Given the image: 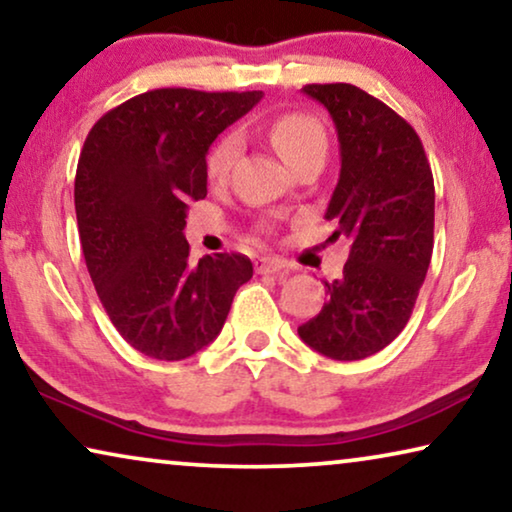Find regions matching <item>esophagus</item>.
I'll list each match as a JSON object with an SVG mask.
<instances>
[{"mask_svg":"<svg viewBox=\"0 0 512 512\" xmlns=\"http://www.w3.org/2000/svg\"><path fill=\"white\" fill-rule=\"evenodd\" d=\"M290 264L280 257H257L255 262V271L257 273H278V271H287Z\"/></svg>","mask_w":512,"mask_h":512,"instance_id":"34e87169","label":"esophagus"}]
</instances>
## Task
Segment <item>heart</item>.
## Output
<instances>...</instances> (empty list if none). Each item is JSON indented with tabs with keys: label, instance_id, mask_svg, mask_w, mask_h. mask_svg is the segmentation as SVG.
<instances>
[{
	"label": "heart",
	"instance_id": "1",
	"mask_svg": "<svg viewBox=\"0 0 512 512\" xmlns=\"http://www.w3.org/2000/svg\"><path fill=\"white\" fill-rule=\"evenodd\" d=\"M269 141L278 155L294 169L297 164L311 153L327 150V134L325 129L313 115L306 113H285L271 122L269 127ZM241 153V136L236 132H229L215 143V148L208 155V176L225 178L232 169V164Z\"/></svg>",
	"mask_w": 512,
	"mask_h": 512
}]
</instances>
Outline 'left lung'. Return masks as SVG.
Instances as JSON below:
<instances>
[{
    "label": "left lung",
    "instance_id": "obj_1",
    "mask_svg": "<svg viewBox=\"0 0 512 512\" xmlns=\"http://www.w3.org/2000/svg\"><path fill=\"white\" fill-rule=\"evenodd\" d=\"M334 120L341 174L325 218L348 236L343 276L327 304L299 327L320 355H376L406 327L434 250V176L422 141L390 106L350 83L304 85Z\"/></svg>",
    "mask_w": 512,
    "mask_h": 512
}]
</instances>
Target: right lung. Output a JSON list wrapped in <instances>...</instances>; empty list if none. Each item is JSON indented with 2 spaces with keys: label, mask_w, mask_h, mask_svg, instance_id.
<instances>
[{
  "label": "right lung",
  "mask_w": 512,
  "mask_h": 512,
  "mask_svg": "<svg viewBox=\"0 0 512 512\" xmlns=\"http://www.w3.org/2000/svg\"><path fill=\"white\" fill-rule=\"evenodd\" d=\"M262 92L160 88L95 122L78 157L74 201L90 278L120 336L164 362L192 357L225 325L253 278L239 253L190 264L187 201L206 197V153Z\"/></svg>",
  "instance_id": "1"
}]
</instances>
